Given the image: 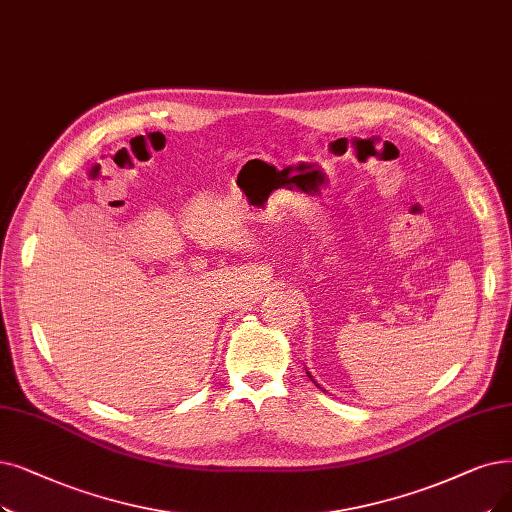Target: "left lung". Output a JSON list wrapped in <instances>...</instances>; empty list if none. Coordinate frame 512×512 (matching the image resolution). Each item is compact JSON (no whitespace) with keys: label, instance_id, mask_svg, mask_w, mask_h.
Masks as SVG:
<instances>
[{"label":"left lung","instance_id":"left-lung-1","mask_svg":"<svg viewBox=\"0 0 512 512\" xmlns=\"http://www.w3.org/2000/svg\"><path fill=\"white\" fill-rule=\"evenodd\" d=\"M306 374H309V372H306ZM309 378H311V380H313V376H311V374H309Z\"/></svg>","mask_w":512,"mask_h":512}]
</instances>
